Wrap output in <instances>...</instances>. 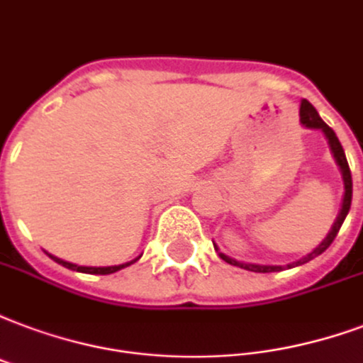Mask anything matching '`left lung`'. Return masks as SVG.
<instances>
[{
  "mask_svg": "<svg viewBox=\"0 0 363 363\" xmlns=\"http://www.w3.org/2000/svg\"><path fill=\"white\" fill-rule=\"evenodd\" d=\"M301 124L308 130H320L323 135H325L327 140V145H329V151L333 155L335 162L339 166L340 170V176H342V185H345V193H342V203H340V211L335 218L333 225H331V230L329 233L325 235V239L321 241L318 247H315L312 252H308L306 256H302L295 262L287 264V266H272V264H252V262H241V260H235V258H231V256L223 255L222 250L218 249V245L214 243V249L216 252L220 255L223 262L231 264V266H237V268H243V269H249V272H256V274H269V272H281L283 268H296V266H302V264L310 262V260H314L315 256H320L321 252H325L329 249V245L333 243L335 237L339 233L340 225L345 222V218H347L348 211H350V203H352V176H350V168H348V162H347V157H345V151H342V145H340L339 138L335 135V132L331 128L327 126L325 122L321 120V116L318 114V111L314 108V105L310 103V101L302 99L301 101Z\"/></svg>",
  "mask_w": 363,
  "mask_h": 363,
  "instance_id": "1",
  "label": "left lung"
}]
</instances>
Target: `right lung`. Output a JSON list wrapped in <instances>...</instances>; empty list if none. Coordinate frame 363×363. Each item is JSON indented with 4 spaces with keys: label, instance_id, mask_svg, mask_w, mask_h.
<instances>
[{
    "label": "right lung",
    "instance_id": "add662e5",
    "mask_svg": "<svg viewBox=\"0 0 363 363\" xmlns=\"http://www.w3.org/2000/svg\"><path fill=\"white\" fill-rule=\"evenodd\" d=\"M49 258H53L57 264H61L65 268L68 269H74V272H82V274H97V275H107V274H114V272H118V269L126 268L130 264L138 262L141 256L138 258H133L132 262H126V264H118V266H103V268H95V266H78V264H72V262H67V260H62V258H57V256L49 255Z\"/></svg>",
    "mask_w": 363,
    "mask_h": 363
}]
</instances>
